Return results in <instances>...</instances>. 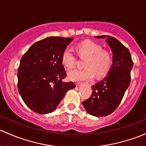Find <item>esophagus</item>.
<instances>
[{"label":"esophagus","instance_id":"1","mask_svg":"<svg viewBox=\"0 0 146 146\" xmlns=\"http://www.w3.org/2000/svg\"><path fill=\"white\" fill-rule=\"evenodd\" d=\"M82 85V83H76V86L77 87H80V86Z\"/></svg>","mask_w":146,"mask_h":146}]
</instances>
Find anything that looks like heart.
I'll return each mask as SVG.
<instances>
[{
    "mask_svg": "<svg viewBox=\"0 0 146 146\" xmlns=\"http://www.w3.org/2000/svg\"><path fill=\"white\" fill-rule=\"evenodd\" d=\"M80 56L86 58L83 69L75 68L68 73V78L74 82L91 80L96 76L101 78L109 71L112 64L111 56L108 52L103 50L101 45L91 40H85L77 45ZM61 62L66 68H70L76 63L73 50L66 47L61 54Z\"/></svg>",
    "mask_w": 146,
    "mask_h": 146,
    "instance_id": "b5f03b06",
    "label": "heart"
}]
</instances>
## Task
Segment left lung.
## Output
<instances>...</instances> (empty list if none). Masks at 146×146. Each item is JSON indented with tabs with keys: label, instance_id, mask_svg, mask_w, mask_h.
Returning a JSON list of instances; mask_svg holds the SVG:
<instances>
[{
	"label": "left lung",
	"instance_id": "obj_1",
	"mask_svg": "<svg viewBox=\"0 0 146 146\" xmlns=\"http://www.w3.org/2000/svg\"><path fill=\"white\" fill-rule=\"evenodd\" d=\"M95 38L106 39L113 53V64L105 78L92 86V94L82 105L91 115L104 117L113 113L120 104L129 86L134 63L128 49L114 37Z\"/></svg>",
	"mask_w": 146,
	"mask_h": 146
}]
</instances>
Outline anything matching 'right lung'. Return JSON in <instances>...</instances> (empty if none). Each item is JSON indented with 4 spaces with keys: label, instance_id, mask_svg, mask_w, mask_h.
<instances>
[{
    "label": "right lung",
    "instance_id": "1",
    "mask_svg": "<svg viewBox=\"0 0 146 146\" xmlns=\"http://www.w3.org/2000/svg\"><path fill=\"white\" fill-rule=\"evenodd\" d=\"M73 38L47 37L35 42L21 57L17 70L18 90L26 105L39 114L56 108L68 90L76 87L65 82L61 54Z\"/></svg>",
    "mask_w": 146,
    "mask_h": 146
}]
</instances>
